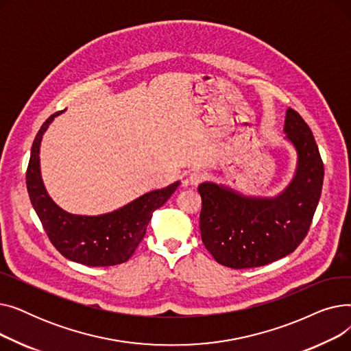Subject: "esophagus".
Masks as SVG:
<instances>
[{"mask_svg":"<svg viewBox=\"0 0 351 351\" xmlns=\"http://www.w3.org/2000/svg\"><path fill=\"white\" fill-rule=\"evenodd\" d=\"M205 179V175L202 173V172H192L191 175H189V178H188V182L191 183V185H193V186H197L199 183Z\"/></svg>","mask_w":351,"mask_h":351,"instance_id":"34e87169","label":"esophagus"}]
</instances>
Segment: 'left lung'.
<instances>
[{
  "mask_svg": "<svg viewBox=\"0 0 351 351\" xmlns=\"http://www.w3.org/2000/svg\"><path fill=\"white\" fill-rule=\"evenodd\" d=\"M283 132L296 147L298 166L282 193L245 196L213 182L197 188L202 242L220 265L249 269L279 261L296 250L310 229L323 188V160L308 125L291 108Z\"/></svg>",
  "mask_w": 351,
  "mask_h": 351,
  "instance_id": "obj_1",
  "label": "left lung"
}]
</instances>
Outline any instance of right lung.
Returning <instances> with one entry per match:
<instances>
[{"mask_svg":"<svg viewBox=\"0 0 351 351\" xmlns=\"http://www.w3.org/2000/svg\"><path fill=\"white\" fill-rule=\"evenodd\" d=\"M51 115L36 134L27 169V189L51 243L66 259L85 266H114L134 254L146 233L154 210L160 208L178 189L179 180L163 189L147 192L128 205L98 216L72 215L49 197L40 171V146Z\"/></svg>","mask_w":351,"mask_h":351,"instance_id":"add662e5","label":"right lung"}]
</instances>
